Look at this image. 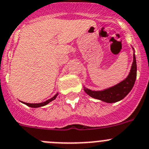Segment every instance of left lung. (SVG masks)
I'll return each mask as SVG.
<instances>
[{
    "label": "left lung",
    "instance_id": "8db88e82",
    "mask_svg": "<svg viewBox=\"0 0 149 149\" xmlns=\"http://www.w3.org/2000/svg\"><path fill=\"white\" fill-rule=\"evenodd\" d=\"M137 77V63L135 55L133 54V62L131 70L127 77L116 85L103 90H91L84 87V90L87 95L95 99L107 103H115L124 98L132 90Z\"/></svg>",
    "mask_w": 149,
    "mask_h": 149
}]
</instances>
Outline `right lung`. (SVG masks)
Returning a JSON list of instances; mask_svg holds the SVG:
<instances>
[{"label": "right lung", "mask_w": 149, "mask_h": 149, "mask_svg": "<svg viewBox=\"0 0 149 149\" xmlns=\"http://www.w3.org/2000/svg\"><path fill=\"white\" fill-rule=\"evenodd\" d=\"M58 93L56 94L55 95H54V97H52L51 98H50V99L47 100L46 101H44V102L42 103H38V104H29V103H25V102H23V104H25L26 105H27V106L30 107H32V108H37V107H43V106H45L46 104H48V103H50L51 101H54V100L56 99V96L58 95Z\"/></svg>", "instance_id": "add662e5"}]
</instances>
